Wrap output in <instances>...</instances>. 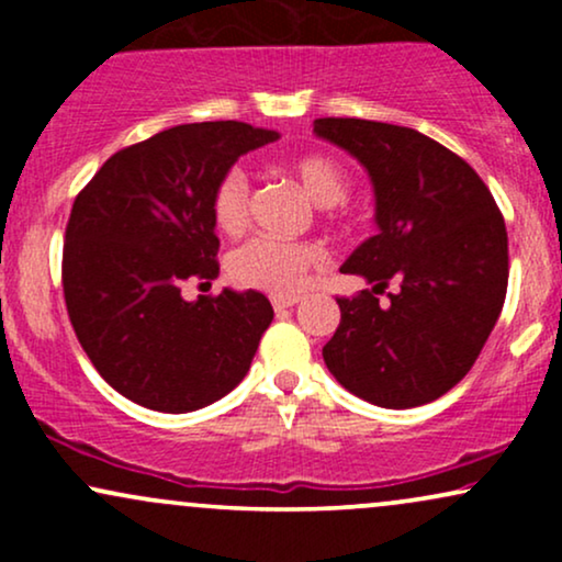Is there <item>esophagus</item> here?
I'll return each mask as SVG.
<instances>
[{
    "label": "esophagus",
    "instance_id": "1",
    "mask_svg": "<svg viewBox=\"0 0 562 562\" xmlns=\"http://www.w3.org/2000/svg\"><path fill=\"white\" fill-rule=\"evenodd\" d=\"M295 303H299V299H295V295H272V306H274L277 314L288 312V308H293Z\"/></svg>",
    "mask_w": 562,
    "mask_h": 562
}]
</instances>
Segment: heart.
<instances>
[{"instance_id": "heart-1", "label": "heart", "mask_w": 562, "mask_h": 562, "mask_svg": "<svg viewBox=\"0 0 562 562\" xmlns=\"http://www.w3.org/2000/svg\"><path fill=\"white\" fill-rule=\"evenodd\" d=\"M285 171L325 214H335L348 195V171L338 160L322 153H303L290 158ZM211 216L224 235H240L250 218V184L240 169H229L218 179L211 198ZM322 263V250L312 243H282L256 237L229 256V277L240 288L263 293H299L312 269Z\"/></svg>"}]
</instances>
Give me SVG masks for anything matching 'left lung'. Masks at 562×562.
<instances>
[{
  "mask_svg": "<svg viewBox=\"0 0 562 562\" xmlns=\"http://www.w3.org/2000/svg\"><path fill=\"white\" fill-rule=\"evenodd\" d=\"M314 134L364 166L378 235L340 272L372 290L338 299L340 325L322 348L333 378L364 402L409 409L468 375L507 293V229L492 192L460 156L406 126L317 119ZM391 279L392 303L376 299Z\"/></svg>",
  "mask_w": 562,
  "mask_h": 562,
  "instance_id": "8db88e82",
  "label": "left lung"
}]
</instances>
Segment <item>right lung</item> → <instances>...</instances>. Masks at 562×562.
I'll use <instances>...</instances> for the list:
<instances>
[{"label": "right lung", "instance_id": "add662e5", "mask_svg": "<svg viewBox=\"0 0 562 562\" xmlns=\"http://www.w3.org/2000/svg\"><path fill=\"white\" fill-rule=\"evenodd\" d=\"M277 139L243 121L166 128L108 158L76 198L63 245L68 317L102 380L134 404L203 409L250 370L274 317L267 295L224 288L184 301L182 285L218 277V179Z\"/></svg>", "mask_w": 562, "mask_h": 562}]
</instances>
